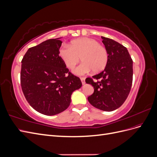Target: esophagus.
Masks as SVG:
<instances>
[{
    "instance_id": "obj_1",
    "label": "esophagus",
    "mask_w": 157,
    "mask_h": 157,
    "mask_svg": "<svg viewBox=\"0 0 157 157\" xmlns=\"http://www.w3.org/2000/svg\"><path fill=\"white\" fill-rule=\"evenodd\" d=\"M80 80H81L82 84H85V78L81 77V78H80Z\"/></svg>"
}]
</instances>
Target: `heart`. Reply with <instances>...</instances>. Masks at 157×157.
I'll return each instance as SVG.
<instances>
[{
	"instance_id": "b5f03b06",
	"label": "heart",
	"mask_w": 157,
	"mask_h": 157,
	"mask_svg": "<svg viewBox=\"0 0 157 157\" xmlns=\"http://www.w3.org/2000/svg\"><path fill=\"white\" fill-rule=\"evenodd\" d=\"M59 56L70 69L75 68L80 58L82 63L73 71L78 75L88 73L91 70L94 73L101 72L106 67L109 60L105 47L97 40L86 37L72 40L69 46H62L59 50Z\"/></svg>"
}]
</instances>
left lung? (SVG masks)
<instances>
[{
    "instance_id": "1",
    "label": "left lung",
    "mask_w": 157,
    "mask_h": 157,
    "mask_svg": "<svg viewBox=\"0 0 157 157\" xmlns=\"http://www.w3.org/2000/svg\"><path fill=\"white\" fill-rule=\"evenodd\" d=\"M101 39L109 54L108 63L101 73L86 78V82L94 89L88 100L94 107L112 111L120 107L129 95L133 80V61L126 47L109 38L101 36Z\"/></svg>"
}]
</instances>
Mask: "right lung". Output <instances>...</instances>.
Instances as JSON below:
<instances>
[{
  "label": "right lung",
  "mask_w": 157,
  "mask_h": 157,
  "mask_svg": "<svg viewBox=\"0 0 157 157\" xmlns=\"http://www.w3.org/2000/svg\"><path fill=\"white\" fill-rule=\"evenodd\" d=\"M49 39L27 51L21 60V86L29 105L45 115L67 109L73 92L82 86L59 56L61 42Z\"/></svg>",
  "instance_id": "obj_1"
}]
</instances>
